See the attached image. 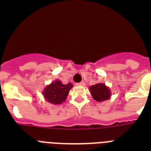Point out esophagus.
<instances>
[{
  "label": "esophagus",
  "mask_w": 151,
  "mask_h": 151,
  "mask_svg": "<svg viewBox=\"0 0 151 151\" xmlns=\"http://www.w3.org/2000/svg\"><path fill=\"white\" fill-rule=\"evenodd\" d=\"M76 85H78V86H84V85H85V83H84V81H81L80 82V83H77Z\"/></svg>",
  "instance_id": "esophagus-1"
}]
</instances>
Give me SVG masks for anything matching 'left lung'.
<instances>
[{
  "instance_id": "1",
  "label": "left lung",
  "mask_w": 151,
  "mask_h": 151,
  "mask_svg": "<svg viewBox=\"0 0 151 151\" xmlns=\"http://www.w3.org/2000/svg\"><path fill=\"white\" fill-rule=\"evenodd\" d=\"M89 89L91 91V94L92 95L93 99L98 101L108 100L111 95L109 88L105 86V84H101V83L92 85L89 88Z\"/></svg>"
}]
</instances>
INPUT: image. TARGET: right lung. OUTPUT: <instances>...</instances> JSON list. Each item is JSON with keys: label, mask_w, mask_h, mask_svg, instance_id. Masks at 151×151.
I'll return each mask as SVG.
<instances>
[{"label": "right lung", "mask_w": 151, "mask_h": 151, "mask_svg": "<svg viewBox=\"0 0 151 151\" xmlns=\"http://www.w3.org/2000/svg\"><path fill=\"white\" fill-rule=\"evenodd\" d=\"M72 87L73 84L70 83L63 84L60 81H56L46 87L42 94L46 101L50 103L58 105L65 101Z\"/></svg>", "instance_id": "1"}]
</instances>
